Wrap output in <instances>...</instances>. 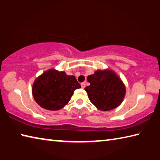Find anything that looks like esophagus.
<instances>
[{
    "label": "esophagus",
    "instance_id": "esophagus-1",
    "mask_svg": "<svg viewBox=\"0 0 160 160\" xmlns=\"http://www.w3.org/2000/svg\"><path fill=\"white\" fill-rule=\"evenodd\" d=\"M86 86V83L85 82H82L81 83V87H82V88H85Z\"/></svg>",
    "mask_w": 160,
    "mask_h": 160
}]
</instances>
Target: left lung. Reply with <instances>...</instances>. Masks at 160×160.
<instances>
[{
    "instance_id": "1",
    "label": "left lung",
    "mask_w": 160,
    "mask_h": 160,
    "mask_svg": "<svg viewBox=\"0 0 160 160\" xmlns=\"http://www.w3.org/2000/svg\"><path fill=\"white\" fill-rule=\"evenodd\" d=\"M88 81L90 85L85 90L90 102L99 110H112L122 102L126 94L125 86L112 70H97L89 75Z\"/></svg>"
}]
</instances>
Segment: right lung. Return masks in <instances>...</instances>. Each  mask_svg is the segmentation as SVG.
<instances>
[{
    "label": "right lung",
    "instance_id": "obj_1",
    "mask_svg": "<svg viewBox=\"0 0 160 160\" xmlns=\"http://www.w3.org/2000/svg\"><path fill=\"white\" fill-rule=\"evenodd\" d=\"M81 88L73 75L51 69L37 78L32 87V94L38 104L51 111L63 108L74 91Z\"/></svg>",
    "mask_w": 160,
    "mask_h": 160
}]
</instances>
